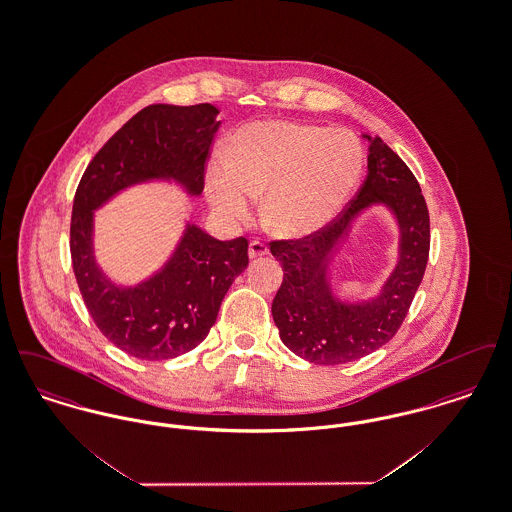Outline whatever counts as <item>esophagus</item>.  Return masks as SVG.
I'll list each match as a JSON object with an SVG mask.
<instances>
[{
    "label": "esophagus",
    "instance_id": "obj_1",
    "mask_svg": "<svg viewBox=\"0 0 512 512\" xmlns=\"http://www.w3.org/2000/svg\"><path fill=\"white\" fill-rule=\"evenodd\" d=\"M268 255V245L259 242V240H253L249 244V259H259V257H265Z\"/></svg>",
    "mask_w": 512,
    "mask_h": 512
}]
</instances>
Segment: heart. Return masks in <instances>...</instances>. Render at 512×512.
Returning a JSON list of instances; mask_svg holds the SVG:
<instances>
[{"instance_id": "b5f03b06", "label": "heart", "mask_w": 512, "mask_h": 512, "mask_svg": "<svg viewBox=\"0 0 512 512\" xmlns=\"http://www.w3.org/2000/svg\"><path fill=\"white\" fill-rule=\"evenodd\" d=\"M363 172V151L345 130L301 122L247 124L236 132L228 159L211 161L205 176L209 205L222 219L251 217L265 194L263 217L280 236H309L336 219Z\"/></svg>"}]
</instances>
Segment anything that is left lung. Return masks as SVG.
<instances>
[{
    "label": "left lung",
    "instance_id": "1",
    "mask_svg": "<svg viewBox=\"0 0 512 512\" xmlns=\"http://www.w3.org/2000/svg\"><path fill=\"white\" fill-rule=\"evenodd\" d=\"M368 140V174L340 217L311 236L270 242L284 280L272 301L280 340L315 365H343L380 349L409 313L430 253V215L420 186L403 159L378 136ZM386 206L400 230L398 263L378 296L343 302L333 293L329 267L356 219Z\"/></svg>",
    "mask_w": 512,
    "mask_h": 512
}]
</instances>
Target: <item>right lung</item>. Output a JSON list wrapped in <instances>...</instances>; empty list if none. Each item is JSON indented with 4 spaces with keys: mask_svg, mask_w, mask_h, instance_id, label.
I'll use <instances>...</instances> for the list:
<instances>
[{
    "mask_svg": "<svg viewBox=\"0 0 512 512\" xmlns=\"http://www.w3.org/2000/svg\"><path fill=\"white\" fill-rule=\"evenodd\" d=\"M217 115L211 103L149 105L99 149L76 188L71 257L82 299L101 334L144 361L184 355L207 338L224 295L249 263L247 240L220 242L186 222L167 263L146 280L122 286L96 261L94 213L146 182H174L199 197Z\"/></svg>",
    "mask_w": 512,
    "mask_h": 512,
    "instance_id": "1",
    "label": "right lung"
}]
</instances>
